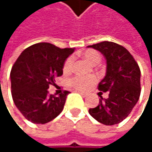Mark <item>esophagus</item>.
Listing matches in <instances>:
<instances>
[{"label": "esophagus", "mask_w": 152, "mask_h": 152, "mask_svg": "<svg viewBox=\"0 0 152 152\" xmlns=\"http://www.w3.org/2000/svg\"><path fill=\"white\" fill-rule=\"evenodd\" d=\"M78 93H80L83 97H87V93H84V92H82V91H78Z\"/></svg>", "instance_id": "1"}]
</instances>
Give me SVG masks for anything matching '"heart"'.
I'll return each instance as SVG.
<instances>
[{
	"label": "heart",
	"mask_w": 152,
	"mask_h": 152,
	"mask_svg": "<svg viewBox=\"0 0 152 152\" xmlns=\"http://www.w3.org/2000/svg\"><path fill=\"white\" fill-rule=\"evenodd\" d=\"M82 56L88 61L91 64H97L101 60V54L93 49H89L84 51L82 53ZM73 65V59L71 57L68 58L63 65V71L64 72H69L72 69ZM97 81L96 76H75L70 79L69 84L72 86L74 89L79 90V91H85L89 89L95 82Z\"/></svg>",
	"instance_id": "1"
}]
</instances>
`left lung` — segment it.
<instances>
[{
  "label": "left lung",
  "instance_id": "8db88e82",
  "mask_svg": "<svg viewBox=\"0 0 152 152\" xmlns=\"http://www.w3.org/2000/svg\"><path fill=\"white\" fill-rule=\"evenodd\" d=\"M88 47L99 51L106 58V76L98 87L100 91L109 92L107 99L99 95V106L90 108L89 113L102 124H118L129 116L139 99V66L131 53L119 44L103 41Z\"/></svg>",
  "mask_w": 152,
  "mask_h": 152
}]
</instances>
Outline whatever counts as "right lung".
<instances>
[{
    "label": "right lung",
    "instance_id": "obj_1",
    "mask_svg": "<svg viewBox=\"0 0 152 152\" xmlns=\"http://www.w3.org/2000/svg\"><path fill=\"white\" fill-rule=\"evenodd\" d=\"M74 51L42 42L27 47L15 61L10 72L11 94L15 106L28 121L45 124L63 110L69 91L56 97L47 90L63 74L64 62Z\"/></svg>",
    "mask_w": 152,
    "mask_h": 152
}]
</instances>
